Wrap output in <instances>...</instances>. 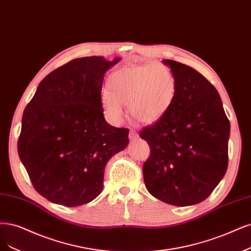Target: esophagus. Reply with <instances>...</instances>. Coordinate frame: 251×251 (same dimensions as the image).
I'll return each instance as SVG.
<instances>
[{
    "label": "esophagus",
    "instance_id": "obj_1",
    "mask_svg": "<svg viewBox=\"0 0 251 251\" xmlns=\"http://www.w3.org/2000/svg\"><path fill=\"white\" fill-rule=\"evenodd\" d=\"M129 139L131 140H135V139H137L138 138V134H137V132H136V129H131V131H129Z\"/></svg>",
    "mask_w": 251,
    "mask_h": 251
}]
</instances>
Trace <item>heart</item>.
I'll use <instances>...</instances> for the list:
<instances>
[{"instance_id": "obj_1", "label": "heart", "mask_w": 251, "mask_h": 251, "mask_svg": "<svg viewBox=\"0 0 251 251\" xmlns=\"http://www.w3.org/2000/svg\"><path fill=\"white\" fill-rule=\"evenodd\" d=\"M101 105L113 123L124 118L123 105L138 122L153 124L165 115L174 103L176 82L169 68L161 63L126 66L112 74Z\"/></svg>"}]
</instances>
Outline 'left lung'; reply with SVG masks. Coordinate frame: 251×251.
Returning a JSON list of instances; mask_svg holds the SVG:
<instances>
[{
    "instance_id": "1",
    "label": "left lung",
    "mask_w": 251,
    "mask_h": 251,
    "mask_svg": "<svg viewBox=\"0 0 251 251\" xmlns=\"http://www.w3.org/2000/svg\"><path fill=\"white\" fill-rule=\"evenodd\" d=\"M163 62L175 75L176 93L167 113L140 132L151 148L144 183L164 202L192 205L226 175L230 125L219 93L201 74L174 60Z\"/></svg>"
}]
</instances>
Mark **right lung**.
I'll use <instances>...</instances> for the list:
<instances>
[{"label":"right lung","instance_id":"1","mask_svg":"<svg viewBox=\"0 0 251 251\" xmlns=\"http://www.w3.org/2000/svg\"><path fill=\"white\" fill-rule=\"evenodd\" d=\"M119 60H72L39 83L24 111L17 151L50 202L77 206L97 198L107 162L128 144V128L110 126L101 107L103 75Z\"/></svg>","mask_w":251,"mask_h":251}]
</instances>
